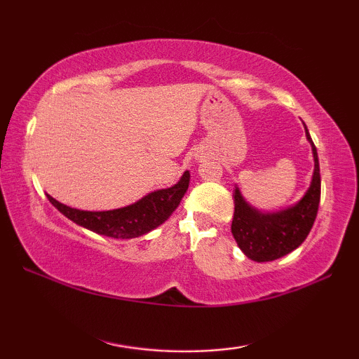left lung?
<instances>
[{
    "instance_id": "obj_1",
    "label": "left lung",
    "mask_w": 359,
    "mask_h": 359,
    "mask_svg": "<svg viewBox=\"0 0 359 359\" xmlns=\"http://www.w3.org/2000/svg\"><path fill=\"white\" fill-rule=\"evenodd\" d=\"M306 136L312 144L315 171L311 187L296 205L277 214H261L244 201L238 188L234 191V215L231 233L241 250L258 263L274 261L293 252L306 241L317 218L321 193L320 163L317 149L307 128Z\"/></svg>"
}]
</instances>
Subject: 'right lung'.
<instances>
[{"instance_id":"add662e5","label":"right lung","mask_w":359,"mask_h":359,"mask_svg":"<svg viewBox=\"0 0 359 359\" xmlns=\"http://www.w3.org/2000/svg\"><path fill=\"white\" fill-rule=\"evenodd\" d=\"M188 184H190V172L185 171L174 187L150 193L141 201L126 205V208L106 212L72 209L58 203L50 194H47V198L65 217H68L69 220L83 228L93 231V233L114 239H133L147 234L149 231L165 223L168 217L177 209Z\"/></svg>"}]
</instances>
